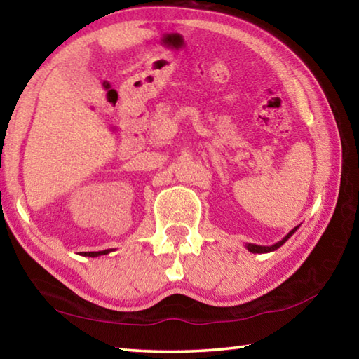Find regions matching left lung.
Masks as SVG:
<instances>
[{
	"label": "left lung",
	"instance_id": "8db88e82",
	"mask_svg": "<svg viewBox=\"0 0 359 359\" xmlns=\"http://www.w3.org/2000/svg\"><path fill=\"white\" fill-rule=\"evenodd\" d=\"M297 228L299 226H296V228H293L290 231V233L285 236V238L282 239V241H278V242H276L274 245H257V244H245V248L248 252H252V253H269V252H274V250H277L278 247H282L285 242H287L291 236H293L296 231H297Z\"/></svg>",
	"mask_w": 359,
	"mask_h": 359
}]
</instances>
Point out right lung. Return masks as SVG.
Segmentation results:
<instances>
[{"mask_svg":"<svg viewBox=\"0 0 359 359\" xmlns=\"http://www.w3.org/2000/svg\"><path fill=\"white\" fill-rule=\"evenodd\" d=\"M109 252L111 250H102V252H85V253H82L83 257H92V258H95V257H101V255H107Z\"/></svg>","mask_w":359,"mask_h":359,"instance_id":"obj_1","label":"right lung"}]
</instances>
